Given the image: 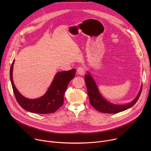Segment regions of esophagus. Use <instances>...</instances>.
<instances>
[{
	"instance_id": "esophagus-1",
	"label": "esophagus",
	"mask_w": 151,
	"mask_h": 151,
	"mask_svg": "<svg viewBox=\"0 0 151 151\" xmlns=\"http://www.w3.org/2000/svg\"><path fill=\"white\" fill-rule=\"evenodd\" d=\"M77 73L79 75H81V76L85 74V69H84V68L83 67H81V66L79 67L78 68V69H77Z\"/></svg>"
}]
</instances>
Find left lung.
I'll list each match as a JSON object with an SVG mask.
<instances>
[{
    "mask_svg": "<svg viewBox=\"0 0 151 151\" xmlns=\"http://www.w3.org/2000/svg\"><path fill=\"white\" fill-rule=\"evenodd\" d=\"M85 81L87 85L90 104L97 111L105 114H117L130 108L138 100L142 90V86L137 97L129 103L116 104L108 101L102 97L95 81L88 72L85 76Z\"/></svg>",
    "mask_w": 151,
    "mask_h": 151,
    "instance_id": "8db88e82",
    "label": "left lung"
}]
</instances>
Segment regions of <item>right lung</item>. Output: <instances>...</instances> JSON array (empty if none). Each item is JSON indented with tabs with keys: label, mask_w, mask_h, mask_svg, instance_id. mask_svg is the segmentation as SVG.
I'll use <instances>...</instances> for the list:
<instances>
[{
	"label": "right lung",
	"mask_w": 151,
	"mask_h": 151,
	"mask_svg": "<svg viewBox=\"0 0 151 151\" xmlns=\"http://www.w3.org/2000/svg\"><path fill=\"white\" fill-rule=\"evenodd\" d=\"M13 61L10 69V79L13 91L18 104L29 112L47 114L54 113L63 104L64 94L70 81L75 77L76 69L57 73L45 94L36 99H29L21 95L16 88L12 78Z\"/></svg>",
	"instance_id": "1"
}]
</instances>
